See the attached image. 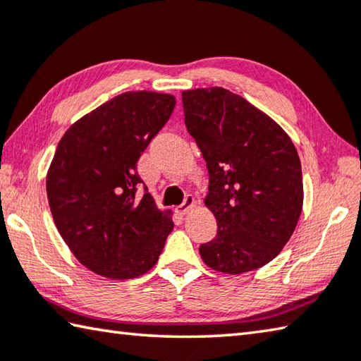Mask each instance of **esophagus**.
<instances>
[{
	"label": "esophagus",
	"instance_id": "esophagus-1",
	"mask_svg": "<svg viewBox=\"0 0 361 361\" xmlns=\"http://www.w3.org/2000/svg\"><path fill=\"white\" fill-rule=\"evenodd\" d=\"M194 203H195V199L192 197V195H186L185 202H183L180 207H176L175 212L178 213L180 216H185V214L189 212V209H191V208L194 207Z\"/></svg>",
	"mask_w": 361,
	"mask_h": 361
}]
</instances>
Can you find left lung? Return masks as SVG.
<instances>
[{
	"label": "left lung",
	"mask_w": 361,
	"mask_h": 361,
	"mask_svg": "<svg viewBox=\"0 0 361 361\" xmlns=\"http://www.w3.org/2000/svg\"><path fill=\"white\" fill-rule=\"evenodd\" d=\"M181 99L207 162L205 205L218 222L202 259L228 274L264 267L292 237L303 207L297 149L279 124L228 90H188Z\"/></svg>",
	"instance_id": "left-lung-1"
}]
</instances>
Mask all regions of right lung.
<instances>
[{
  "mask_svg": "<svg viewBox=\"0 0 361 361\" xmlns=\"http://www.w3.org/2000/svg\"><path fill=\"white\" fill-rule=\"evenodd\" d=\"M172 94L129 91L102 104L66 130L47 173L58 232L80 264L110 279H130L158 262L170 213L138 189L137 161L169 121Z\"/></svg>",
  "mask_w": 361,
  "mask_h": 361,
  "instance_id": "right-lung-1",
  "label": "right lung"
}]
</instances>
